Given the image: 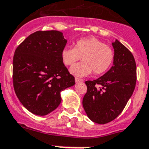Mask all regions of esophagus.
<instances>
[{
  "label": "esophagus",
  "mask_w": 149,
  "mask_h": 149,
  "mask_svg": "<svg viewBox=\"0 0 149 149\" xmlns=\"http://www.w3.org/2000/svg\"><path fill=\"white\" fill-rule=\"evenodd\" d=\"M75 82L76 83H79V82H81V81H83V80L81 79V78H78V77H75Z\"/></svg>",
  "instance_id": "obj_1"
}]
</instances>
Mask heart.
Wrapping results in <instances>:
<instances>
[{
  "label": "heart",
  "mask_w": 149,
  "mask_h": 149,
  "mask_svg": "<svg viewBox=\"0 0 149 149\" xmlns=\"http://www.w3.org/2000/svg\"><path fill=\"white\" fill-rule=\"evenodd\" d=\"M61 56L67 66L72 65L82 57L83 62L72 66L70 72L77 77H85L93 72L96 75L107 72L114 62V52L97 38H87L77 40L74 47L63 48Z\"/></svg>",
  "instance_id": "1"
}]
</instances>
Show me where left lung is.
<instances>
[{
	"mask_svg": "<svg viewBox=\"0 0 149 149\" xmlns=\"http://www.w3.org/2000/svg\"><path fill=\"white\" fill-rule=\"evenodd\" d=\"M113 65L105 74L85 82L87 92L83 107L92 121L107 124L122 112L136 83V65L133 54L119 40L112 43Z\"/></svg>",
	"mask_w": 149,
	"mask_h": 149,
	"instance_id": "obj_1",
	"label": "left lung"
}]
</instances>
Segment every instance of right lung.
<instances>
[{"mask_svg":"<svg viewBox=\"0 0 149 149\" xmlns=\"http://www.w3.org/2000/svg\"><path fill=\"white\" fill-rule=\"evenodd\" d=\"M67 40L59 31H38L16 48L13 81L20 102L30 112L44 116L62 101L61 92L75 84L61 53Z\"/></svg>","mask_w":149,"mask_h":149,"instance_id":"obj_1","label":"right lung"}]
</instances>
